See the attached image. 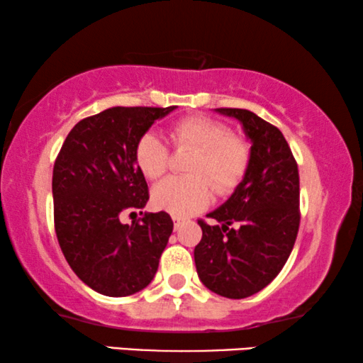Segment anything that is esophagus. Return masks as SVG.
I'll return each mask as SVG.
<instances>
[{
	"instance_id": "obj_1",
	"label": "esophagus",
	"mask_w": 363,
	"mask_h": 363,
	"mask_svg": "<svg viewBox=\"0 0 363 363\" xmlns=\"http://www.w3.org/2000/svg\"><path fill=\"white\" fill-rule=\"evenodd\" d=\"M182 221H183V218H182V216H173V226H175V231H177V230H180Z\"/></svg>"
}]
</instances>
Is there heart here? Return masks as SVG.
Masks as SVG:
<instances>
[{
    "label": "heart",
    "instance_id": "heart-1",
    "mask_svg": "<svg viewBox=\"0 0 363 363\" xmlns=\"http://www.w3.org/2000/svg\"><path fill=\"white\" fill-rule=\"evenodd\" d=\"M170 138L178 147L196 150L188 173L190 177H170L153 188V205L173 216H188L200 211L211 200L212 182L218 193H228L245 177L250 163V147L231 135L230 128L215 118L191 116L175 122ZM135 158L147 178H160L168 167V147L157 133L148 132L137 143Z\"/></svg>",
    "mask_w": 363,
    "mask_h": 363
}]
</instances>
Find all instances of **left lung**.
<instances>
[{"mask_svg":"<svg viewBox=\"0 0 363 363\" xmlns=\"http://www.w3.org/2000/svg\"><path fill=\"white\" fill-rule=\"evenodd\" d=\"M236 118L251 142L246 173L231 196L208 213L195 247L200 281L228 299H245L284 267L299 230V172L279 128L246 108H215Z\"/></svg>","mask_w":363,"mask_h":363,"instance_id":"left-lung-1","label":"left lung"}]
</instances>
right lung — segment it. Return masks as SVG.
<instances>
[{"mask_svg":"<svg viewBox=\"0 0 363 363\" xmlns=\"http://www.w3.org/2000/svg\"><path fill=\"white\" fill-rule=\"evenodd\" d=\"M173 107H112L74 125L52 172L54 226L59 246L79 279L99 294L123 297L150 284L173 221L145 213L123 225V213L148 201L135 148ZM142 215V211H140Z\"/></svg>","mask_w":363,"mask_h":363,"instance_id":"1","label":"right lung"}]
</instances>
